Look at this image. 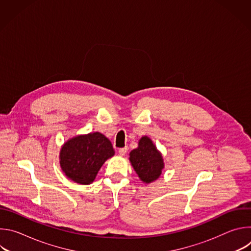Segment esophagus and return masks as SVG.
<instances>
[{"label": "esophagus", "instance_id": "esophagus-1", "mask_svg": "<svg viewBox=\"0 0 251 251\" xmlns=\"http://www.w3.org/2000/svg\"><path fill=\"white\" fill-rule=\"evenodd\" d=\"M119 155L120 156H125L126 155V153H127V147H125V148H121V149H119Z\"/></svg>", "mask_w": 251, "mask_h": 251}]
</instances>
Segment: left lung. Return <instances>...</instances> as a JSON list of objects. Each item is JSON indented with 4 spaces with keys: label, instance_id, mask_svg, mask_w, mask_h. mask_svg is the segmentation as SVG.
Segmentation results:
<instances>
[{
    "label": "left lung",
    "instance_id": "1",
    "mask_svg": "<svg viewBox=\"0 0 251 251\" xmlns=\"http://www.w3.org/2000/svg\"><path fill=\"white\" fill-rule=\"evenodd\" d=\"M129 155L131 165L142 182L149 184L159 178L164 169V160L149 137H142L138 148L132 150Z\"/></svg>",
    "mask_w": 251,
    "mask_h": 251
}]
</instances>
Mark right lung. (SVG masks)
<instances>
[{"label": "right lung", "mask_w": 251, "mask_h": 251, "mask_svg": "<svg viewBox=\"0 0 251 251\" xmlns=\"http://www.w3.org/2000/svg\"><path fill=\"white\" fill-rule=\"evenodd\" d=\"M114 154L111 142L99 132L75 136L60 149V168L71 181L89 185L104 162Z\"/></svg>", "instance_id": "add662e5"}]
</instances>
